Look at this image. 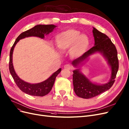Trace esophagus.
Instances as JSON below:
<instances>
[{
	"instance_id": "esophagus-1",
	"label": "esophagus",
	"mask_w": 129,
	"mask_h": 129,
	"mask_svg": "<svg viewBox=\"0 0 129 129\" xmlns=\"http://www.w3.org/2000/svg\"><path fill=\"white\" fill-rule=\"evenodd\" d=\"M64 68L67 70H71L72 69V66L70 64H66L64 65Z\"/></svg>"
}]
</instances>
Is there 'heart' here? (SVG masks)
I'll return each mask as SVG.
<instances>
[{
    "label": "heart",
    "mask_w": 129,
    "mask_h": 129,
    "mask_svg": "<svg viewBox=\"0 0 129 129\" xmlns=\"http://www.w3.org/2000/svg\"><path fill=\"white\" fill-rule=\"evenodd\" d=\"M56 46L60 51L69 49L70 54L73 57H78L83 54L89 45V37L74 29H70L57 35L55 38Z\"/></svg>",
    "instance_id": "1"
}]
</instances>
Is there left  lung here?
Listing matches in <instances>:
<instances>
[{
    "label": "left lung",
    "instance_id": "left-lung-1",
    "mask_svg": "<svg viewBox=\"0 0 129 129\" xmlns=\"http://www.w3.org/2000/svg\"><path fill=\"white\" fill-rule=\"evenodd\" d=\"M94 46L79 58L74 59L72 64L78 68L73 71V83L74 90L79 97L89 99L103 93L111 88L115 82L118 70V60L116 47L111 40L105 34L93 27ZM96 52L101 53L107 60L111 70L110 80L106 84L99 85L92 83L82 73L79 68L88 57Z\"/></svg>",
    "mask_w": 129,
    "mask_h": 129
}]
</instances>
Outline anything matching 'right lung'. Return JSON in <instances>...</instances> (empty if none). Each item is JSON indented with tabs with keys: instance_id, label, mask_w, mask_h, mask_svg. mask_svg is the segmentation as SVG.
Segmentation results:
<instances>
[{
	"instance_id": "right-lung-1",
	"label": "right lung",
	"mask_w": 129,
	"mask_h": 129,
	"mask_svg": "<svg viewBox=\"0 0 129 129\" xmlns=\"http://www.w3.org/2000/svg\"><path fill=\"white\" fill-rule=\"evenodd\" d=\"M57 26L53 24L42 25L39 24L36 25L32 28L23 32L20 35L13 44L10 51L9 55V69L12 77L16 83L17 87L24 93L31 96H44L47 94L50 91L53 87L56 78L60 72L61 69L60 68L55 73L52 74L50 77L47 80L38 83H30L26 82L21 79L16 73L14 69L13 64V53L15 45L19 40L24 39L26 37H37L44 39L45 35L49 34L55 29Z\"/></svg>"
}]
</instances>
